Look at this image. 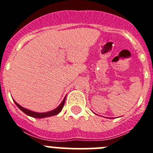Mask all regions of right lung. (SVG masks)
<instances>
[{
	"instance_id": "obj_1",
	"label": "right lung",
	"mask_w": 153,
	"mask_h": 153,
	"mask_svg": "<svg viewBox=\"0 0 153 153\" xmlns=\"http://www.w3.org/2000/svg\"><path fill=\"white\" fill-rule=\"evenodd\" d=\"M67 97V96H66ZM66 97H64V99L63 100V101L61 102V103L56 108V109H53L51 111L49 112H46V113H36V112H33V111H31L30 109H26V108L23 107L21 106V105H19L15 100H13V102H15V104L17 105V107L19 109H21V111L24 112L25 114H27V116H30L31 117H33V118H37V119H41V118H45V117H52V116H55V115L58 114L59 113H60L63 109V106H64V103H65V100H66Z\"/></svg>"
}]
</instances>
